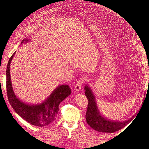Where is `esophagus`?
<instances>
[{
	"label": "esophagus",
	"mask_w": 149,
	"mask_h": 149,
	"mask_svg": "<svg viewBox=\"0 0 149 149\" xmlns=\"http://www.w3.org/2000/svg\"><path fill=\"white\" fill-rule=\"evenodd\" d=\"M83 81L84 80L83 79H80L78 81L77 83H76V84L74 85V89L76 90V91L77 92L79 91V90L81 89V86L83 84Z\"/></svg>",
	"instance_id": "34e87169"
}]
</instances>
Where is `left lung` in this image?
<instances>
[{
  "instance_id": "obj_1",
  "label": "left lung",
  "mask_w": 149,
  "mask_h": 149,
  "mask_svg": "<svg viewBox=\"0 0 149 149\" xmlns=\"http://www.w3.org/2000/svg\"><path fill=\"white\" fill-rule=\"evenodd\" d=\"M85 95L88 98V104L86 114V120L88 124L96 130V131L106 133H112L118 131L127 125L132 118L124 122H118L109 120L103 118L99 112L96 103L94 96L92 93V90L88 86L84 87Z\"/></svg>"
}]
</instances>
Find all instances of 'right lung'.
Listing matches in <instances>:
<instances>
[{"label": "right lung", "mask_w": 149, "mask_h": 149, "mask_svg": "<svg viewBox=\"0 0 149 149\" xmlns=\"http://www.w3.org/2000/svg\"><path fill=\"white\" fill-rule=\"evenodd\" d=\"M28 41L24 39L21 43ZM14 54L8 60L6 70V88L9 103L17 113L29 123L41 127L50 125L56 118L60 102L71 93V89L68 85L60 86L46 101L40 104L30 105L22 102L15 96L11 83L10 67Z\"/></svg>", "instance_id": "add662e5"}]
</instances>
